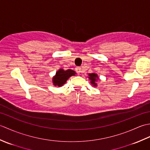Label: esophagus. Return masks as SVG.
Masks as SVG:
<instances>
[{
    "label": "esophagus",
    "instance_id": "34e87169",
    "mask_svg": "<svg viewBox=\"0 0 150 150\" xmlns=\"http://www.w3.org/2000/svg\"><path fill=\"white\" fill-rule=\"evenodd\" d=\"M75 71L77 73H80L81 71V68L80 67H76L75 68Z\"/></svg>",
    "mask_w": 150,
    "mask_h": 150
}]
</instances>
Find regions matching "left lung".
I'll return each instance as SVG.
<instances>
[{"mask_svg":"<svg viewBox=\"0 0 150 150\" xmlns=\"http://www.w3.org/2000/svg\"><path fill=\"white\" fill-rule=\"evenodd\" d=\"M89 76H90V77H89V79L91 81V83L92 84H93V86H97V84L95 83V82L97 80V79H98L97 75L95 74V73H90V74H89Z\"/></svg>","mask_w":150,"mask_h":150,"instance_id":"left-lung-1","label":"left lung"}]
</instances>
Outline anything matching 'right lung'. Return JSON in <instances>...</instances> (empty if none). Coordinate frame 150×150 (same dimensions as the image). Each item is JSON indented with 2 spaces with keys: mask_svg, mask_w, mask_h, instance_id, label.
Segmentation results:
<instances>
[{
  "mask_svg": "<svg viewBox=\"0 0 150 150\" xmlns=\"http://www.w3.org/2000/svg\"><path fill=\"white\" fill-rule=\"evenodd\" d=\"M75 74H76L75 72L71 69L63 70L62 69H60L53 79V84L59 87L62 86L71 76L75 75Z\"/></svg>",
  "mask_w": 150,
  "mask_h": 150,
  "instance_id": "1",
  "label": "right lung"
}]
</instances>
